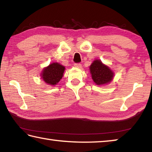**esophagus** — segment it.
Wrapping results in <instances>:
<instances>
[{"label":"esophagus","instance_id":"34e87169","mask_svg":"<svg viewBox=\"0 0 152 152\" xmlns=\"http://www.w3.org/2000/svg\"><path fill=\"white\" fill-rule=\"evenodd\" d=\"M74 66L76 67L77 68H82V64L80 63H76L74 64Z\"/></svg>","mask_w":152,"mask_h":152}]
</instances>
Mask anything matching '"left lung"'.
Here are the masks:
<instances>
[{
    "label": "left lung",
    "mask_w": 152,
    "mask_h": 152,
    "mask_svg": "<svg viewBox=\"0 0 152 152\" xmlns=\"http://www.w3.org/2000/svg\"><path fill=\"white\" fill-rule=\"evenodd\" d=\"M92 78L96 85L110 83L114 76V72L100 60H94L90 66Z\"/></svg>",
    "instance_id": "left-lung-1"
}]
</instances>
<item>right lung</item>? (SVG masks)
<instances>
[{"label": "right lung", "instance_id": "right-lung-1", "mask_svg": "<svg viewBox=\"0 0 152 152\" xmlns=\"http://www.w3.org/2000/svg\"><path fill=\"white\" fill-rule=\"evenodd\" d=\"M65 67L57 62H53L43 69L41 74L42 78L45 83L54 86L63 77Z\"/></svg>", "mask_w": 152, "mask_h": 152}]
</instances>
